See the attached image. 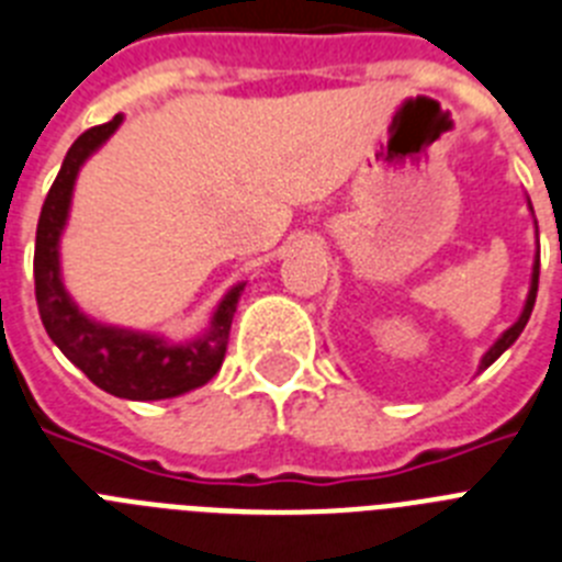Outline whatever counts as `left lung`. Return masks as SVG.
I'll return each instance as SVG.
<instances>
[{
    "mask_svg": "<svg viewBox=\"0 0 562 562\" xmlns=\"http://www.w3.org/2000/svg\"><path fill=\"white\" fill-rule=\"evenodd\" d=\"M529 207H531V204H529ZM537 278H540V252H537L535 267H531V286H529V295H526V306H522L520 318H517L515 324H512V327L506 329V333H503L501 338H497L495 344H492V347H488V352L483 355V358H481V369L492 367V363H495L497 358H501V355L506 352V349H509L517 338H520L522 329H526V324H529L531 310H535V299H537Z\"/></svg>",
    "mask_w": 562,
    "mask_h": 562,
    "instance_id": "1",
    "label": "left lung"
}]
</instances>
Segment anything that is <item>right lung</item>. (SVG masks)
Masks as SVG:
<instances>
[{
  "mask_svg": "<svg viewBox=\"0 0 562 562\" xmlns=\"http://www.w3.org/2000/svg\"><path fill=\"white\" fill-rule=\"evenodd\" d=\"M122 124V113L108 124L90 127L67 150L61 170L53 181L50 193L42 204L36 227V252H33V281L42 324L67 361L99 386L127 401H161L199 390L222 369L227 352L229 327L244 284L233 290L215 306L207 333L184 344H170L158 335L133 333V329L108 327L81 313L61 284L59 238L67 224V210L74 199V184L81 165L108 142Z\"/></svg>",
  "mask_w": 562,
  "mask_h": 562,
  "instance_id": "right-lung-1",
  "label": "right lung"
}]
</instances>
